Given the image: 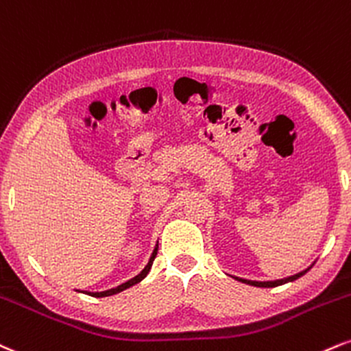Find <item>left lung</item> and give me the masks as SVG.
<instances>
[{
  "label": "left lung",
  "instance_id": "obj_1",
  "mask_svg": "<svg viewBox=\"0 0 351 351\" xmlns=\"http://www.w3.org/2000/svg\"><path fill=\"white\" fill-rule=\"evenodd\" d=\"M307 271H308V269L302 271V273H299V274L289 276V278H286V279H279V281H266V282H259V281H246V279H240V278H237V279H238V281L245 282V284H250V286H256V287H276V286H281V284H286V282L295 281V279H299L300 276L306 274Z\"/></svg>",
  "mask_w": 351,
  "mask_h": 351
}]
</instances>
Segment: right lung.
<instances>
[{"label": "right lung", "instance_id": "right-lung-1", "mask_svg": "<svg viewBox=\"0 0 351 351\" xmlns=\"http://www.w3.org/2000/svg\"><path fill=\"white\" fill-rule=\"evenodd\" d=\"M156 254H158V248H156V250H154V253H152V256H151V259H149V263H147V266L144 267V269H143L141 273H139L138 276H136V278L130 279V281L125 282V284H121V286L114 287V289H110V291H103V292H95V294H93V292H88V294H92L93 298H106V295H113V294H118V292L125 291V289H128V287L134 286V284H138L139 281H143V279L146 278V274L149 273V269H151V266H152V261H154Z\"/></svg>", "mask_w": 351, "mask_h": 351}]
</instances>
